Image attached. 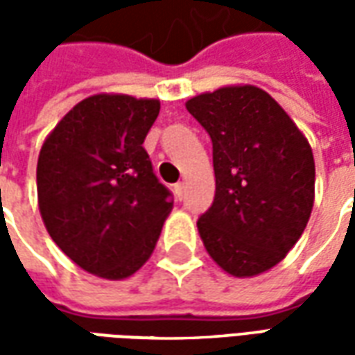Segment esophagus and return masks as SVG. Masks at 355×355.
Segmentation results:
<instances>
[{
	"mask_svg": "<svg viewBox=\"0 0 355 355\" xmlns=\"http://www.w3.org/2000/svg\"><path fill=\"white\" fill-rule=\"evenodd\" d=\"M184 192H186L184 182H178V184H175V196H177V200L182 201V198H184Z\"/></svg>",
	"mask_w": 355,
	"mask_h": 355,
	"instance_id": "34e87169",
	"label": "esophagus"
}]
</instances>
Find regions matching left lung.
<instances>
[{
	"label": "left lung",
	"mask_w": 355,
	"mask_h": 355,
	"mask_svg": "<svg viewBox=\"0 0 355 355\" xmlns=\"http://www.w3.org/2000/svg\"><path fill=\"white\" fill-rule=\"evenodd\" d=\"M213 142L215 200L198 230L211 259L236 277L274 268L313 207L312 148L262 89L230 85L186 102Z\"/></svg>",
	"instance_id": "1"
}]
</instances>
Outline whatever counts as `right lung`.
<instances>
[{
    "label": "right lung",
    "mask_w": 355,
    "mask_h": 355,
    "mask_svg": "<svg viewBox=\"0 0 355 355\" xmlns=\"http://www.w3.org/2000/svg\"><path fill=\"white\" fill-rule=\"evenodd\" d=\"M159 101L93 94L45 139L37 203L45 228L89 274L125 279L150 259L173 196L142 148Z\"/></svg>",
    "instance_id": "obj_1"
}]
</instances>
